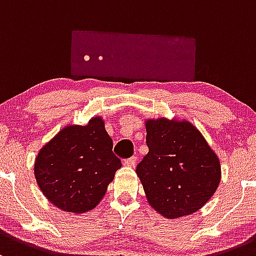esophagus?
I'll list each match as a JSON object with an SVG mask.
<instances>
[{
    "label": "esophagus",
    "instance_id": "34e87169",
    "mask_svg": "<svg viewBox=\"0 0 256 256\" xmlns=\"http://www.w3.org/2000/svg\"><path fill=\"white\" fill-rule=\"evenodd\" d=\"M136 157H131V158H128V160H124V166H136Z\"/></svg>",
    "mask_w": 256,
    "mask_h": 256
}]
</instances>
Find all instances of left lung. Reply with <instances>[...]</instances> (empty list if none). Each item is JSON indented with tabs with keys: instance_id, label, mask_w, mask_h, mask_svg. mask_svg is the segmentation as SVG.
Here are the masks:
<instances>
[{
	"instance_id": "obj_1",
	"label": "left lung",
	"mask_w": 256,
	"mask_h": 256,
	"mask_svg": "<svg viewBox=\"0 0 256 256\" xmlns=\"http://www.w3.org/2000/svg\"><path fill=\"white\" fill-rule=\"evenodd\" d=\"M146 131L148 153L136 173L150 205L166 218L200 210L220 182L216 153L189 121L150 119Z\"/></svg>"
}]
</instances>
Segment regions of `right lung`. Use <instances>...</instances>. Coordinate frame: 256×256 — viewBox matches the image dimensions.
I'll use <instances>...</instances> for the list:
<instances>
[{"label": "right lung", "mask_w": 256, "mask_h": 256, "mask_svg": "<svg viewBox=\"0 0 256 256\" xmlns=\"http://www.w3.org/2000/svg\"><path fill=\"white\" fill-rule=\"evenodd\" d=\"M121 166L100 116L64 128L40 152L34 176L52 205L72 214L94 208Z\"/></svg>", "instance_id": "add662e5"}]
</instances>
